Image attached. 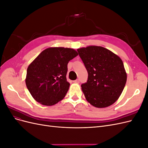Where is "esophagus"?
I'll use <instances>...</instances> for the list:
<instances>
[{
  "instance_id": "1",
  "label": "esophagus",
  "mask_w": 148,
  "mask_h": 148,
  "mask_svg": "<svg viewBox=\"0 0 148 148\" xmlns=\"http://www.w3.org/2000/svg\"><path fill=\"white\" fill-rule=\"evenodd\" d=\"M73 82H74V83H78L79 82V80L78 79H77L75 80V81H73Z\"/></svg>"
}]
</instances>
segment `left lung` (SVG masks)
<instances>
[{"instance_id": "8db88e82", "label": "left lung", "mask_w": 148, "mask_h": 148, "mask_svg": "<svg viewBox=\"0 0 148 148\" xmlns=\"http://www.w3.org/2000/svg\"><path fill=\"white\" fill-rule=\"evenodd\" d=\"M77 51L88 73L87 82L81 86L87 101L97 108L113 104L127 82L122 59L101 46H90Z\"/></svg>"}]
</instances>
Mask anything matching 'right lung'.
<instances>
[{
  "label": "right lung",
  "mask_w": 148,
  "mask_h": 148,
  "mask_svg": "<svg viewBox=\"0 0 148 148\" xmlns=\"http://www.w3.org/2000/svg\"><path fill=\"white\" fill-rule=\"evenodd\" d=\"M78 55L71 48L49 47L31 62L25 83L36 101L49 106L64 99L70 86L66 78L67 65Z\"/></svg>",
  "instance_id": "add662e5"
}]
</instances>
